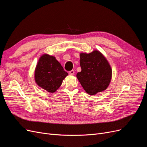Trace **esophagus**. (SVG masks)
<instances>
[{"instance_id":"obj_1","label":"esophagus","mask_w":147,"mask_h":147,"mask_svg":"<svg viewBox=\"0 0 147 147\" xmlns=\"http://www.w3.org/2000/svg\"><path fill=\"white\" fill-rule=\"evenodd\" d=\"M68 73H69V74H71V75H73V74H74V70H71V71H69L68 72Z\"/></svg>"}]
</instances>
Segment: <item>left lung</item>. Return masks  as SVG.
Masks as SVG:
<instances>
[{
    "instance_id": "8db88e82",
    "label": "left lung",
    "mask_w": 147,
    "mask_h": 147,
    "mask_svg": "<svg viewBox=\"0 0 147 147\" xmlns=\"http://www.w3.org/2000/svg\"><path fill=\"white\" fill-rule=\"evenodd\" d=\"M82 71L76 76L87 93L93 95L105 90L111 79L112 69L106 58L98 51L80 54Z\"/></svg>"
}]
</instances>
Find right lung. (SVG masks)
<instances>
[{"instance_id":"obj_1","label":"right lung","mask_w":147,"mask_h":147,"mask_svg":"<svg viewBox=\"0 0 147 147\" xmlns=\"http://www.w3.org/2000/svg\"><path fill=\"white\" fill-rule=\"evenodd\" d=\"M67 75L55 57L45 54L38 60L34 78L38 86L53 93L60 87Z\"/></svg>"}]
</instances>
